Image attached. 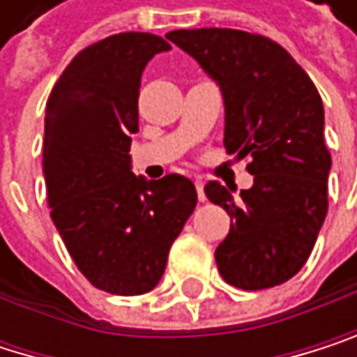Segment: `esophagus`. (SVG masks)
I'll list each match as a JSON object with an SVG mask.
<instances>
[{"label":"esophagus","instance_id":"obj_1","mask_svg":"<svg viewBox=\"0 0 357 357\" xmlns=\"http://www.w3.org/2000/svg\"><path fill=\"white\" fill-rule=\"evenodd\" d=\"M195 189H197V199L204 202L206 199V193H204V183L202 181H195Z\"/></svg>","mask_w":357,"mask_h":357}]
</instances>
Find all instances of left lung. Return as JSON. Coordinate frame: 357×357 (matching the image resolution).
<instances>
[{"mask_svg": "<svg viewBox=\"0 0 357 357\" xmlns=\"http://www.w3.org/2000/svg\"><path fill=\"white\" fill-rule=\"evenodd\" d=\"M216 82L225 102V149L250 158L255 185L240 199L216 181L204 191L234 218L214 252L227 284L263 290L309 259L328 212L331 153L318 88L280 43L236 29L166 35Z\"/></svg>", "mask_w": 357, "mask_h": 357, "instance_id": "left-lung-1", "label": "left lung"}]
</instances>
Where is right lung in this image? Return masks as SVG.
<instances>
[{
  "label": "right lung",
  "instance_id": "obj_1",
  "mask_svg": "<svg viewBox=\"0 0 357 357\" xmlns=\"http://www.w3.org/2000/svg\"><path fill=\"white\" fill-rule=\"evenodd\" d=\"M168 50L151 33L100 39L69 63L46 105L50 216L77 269L111 294H145L160 284L197 204L193 183L181 174L147 181L132 172L141 75Z\"/></svg>",
  "mask_w": 357,
  "mask_h": 357
}]
</instances>
